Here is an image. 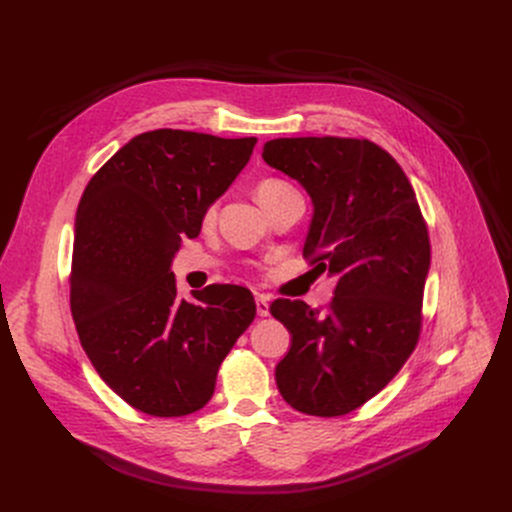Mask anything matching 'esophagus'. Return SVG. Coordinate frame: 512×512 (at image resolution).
I'll return each instance as SVG.
<instances>
[{
    "instance_id": "1",
    "label": "esophagus",
    "mask_w": 512,
    "mask_h": 512,
    "mask_svg": "<svg viewBox=\"0 0 512 512\" xmlns=\"http://www.w3.org/2000/svg\"><path fill=\"white\" fill-rule=\"evenodd\" d=\"M256 310L260 316H269L271 314V304H269V296H258L256 298Z\"/></svg>"
}]
</instances>
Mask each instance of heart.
I'll list each match as a JSON object with an SVG mask.
<instances>
[{
	"label": "heart",
	"instance_id": "b5f03b06",
	"mask_svg": "<svg viewBox=\"0 0 512 512\" xmlns=\"http://www.w3.org/2000/svg\"><path fill=\"white\" fill-rule=\"evenodd\" d=\"M285 191H291V187H289L285 181L273 179V177H271V179H262V181L256 185V198H258V202H266V200L281 196V193H285ZM214 212H216V204H208V206L204 208V212H202V221L208 223L210 218L214 216Z\"/></svg>",
	"mask_w": 512,
	"mask_h": 512
}]
</instances>
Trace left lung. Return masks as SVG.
<instances>
[{"instance_id":"8db88e82","label":"left lung","mask_w":512,"mask_h":512,"mask_svg":"<svg viewBox=\"0 0 512 512\" xmlns=\"http://www.w3.org/2000/svg\"><path fill=\"white\" fill-rule=\"evenodd\" d=\"M262 158L310 193L304 258L337 277L323 310L271 304L291 333L277 387L304 415L344 417L379 394L419 344L427 223L402 166L369 139L281 137L264 143Z\"/></svg>"}]
</instances>
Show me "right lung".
<instances>
[{
  "label": "right lung",
  "instance_id": "add662e5",
  "mask_svg": "<svg viewBox=\"0 0 512 512\" xmlns=\"http://www.w3.org/2000/svg\"><path fill=\"white\" fill-rule=\"evenodd\" d=\"M256 137L156 129L133 137L87 183L77 210L70 312L91 364L152 417L204 408L216 375L256 316L252 291L212 283L177 296L181 239L248 164Z\"/></svg>",
  "mask_w": 512,
  "mask_h": 512
}]
</instances>
